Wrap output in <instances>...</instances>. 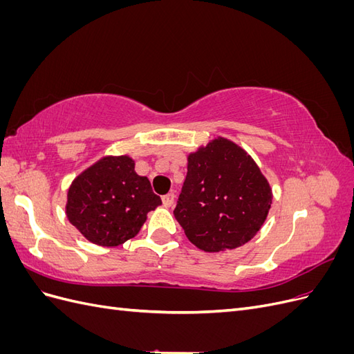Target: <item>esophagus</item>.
Wrapping results in <instances>:
<instances>
[{
  "label": "esophagus",
  "instance_id": "esophagus-1",
  "mask_svg": "<svg viewBox=\"0 0 354 354\" xmlns=\"http://www.w3.org/2000/svg\"><path fill=\"white\" fill-rule=\"evenodd\" d=\"M174 198H176V195H174V194H168V195L162 196V203H164V207H167V208L173 207V203H174Z\"/></svg>",
  "mask_w": 354,
  "mask_h": 354
}]
</instances>
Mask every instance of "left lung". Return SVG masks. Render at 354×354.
<instances>
[{
	"label": "left lung",
	"mask_w": 354,
	"mask_h": 354,
	"mask_svg": "<svg viewBox=\"0 0 354 354\" xmlns=\"http://www.w3.org/2000/svg\"><path fill=\"white\" fill-rule=\"evenodd\" d=\"M272 199V187L255 160L229 138L217 137L187 155L174 217L199 250L220 252L255 236Z\"/></svg>",
	"instance_id": "left-lung-1"
}]
</instances>
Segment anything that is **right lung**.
<instances>
[{
    "label": "right lung",
    "instance_id": "add662e5",
    "mask_svg": "<svg viewBox=\"0 0 354 354\" xmlns=\"http://www.w3.org/2000/svg\"><path fill=\"white\" fill-rule=\"evenodd\" d=\"M134 165L128 155L103 156L69 186L66 217L91 243L122 245L140 232L147 212L162 203Z\"/></svg>",
    "mask_w": 354,
    "mask_h": 354
}]
</instances>
